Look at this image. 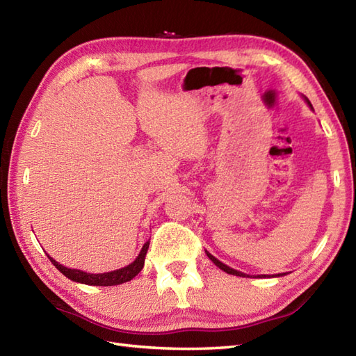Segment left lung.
<instances>
[{"instance_id": "obj_1", "label": "left lung", "mask_w": 356, "mask_h": 356, "mask_svg": "<svg viewBox=\"0 0 356 356\" xmlns=\"http://www.w3.org/2000/svg\"><path fill=\"white\" fill-rule=\"evenodd\" d=\"M305 100H307V103L309 104V107H312V106H311V103H309V100H308V98H305ZM206 254H208V258H209V259H211L213 264H216V266H217L218 268H221L222 271L229 273V275H234V276H241V277L249 276V275H245V273H241V271H238V270H234V268L227 267L226 264H222L221 261H218V259L216 258V256L211 254L209 252H206ZM279 276H282V275H280V273H279V275H273V277H279ZM254 277H268V276H267V275H259V276H254Z\"/></svg>"}]
</instances>
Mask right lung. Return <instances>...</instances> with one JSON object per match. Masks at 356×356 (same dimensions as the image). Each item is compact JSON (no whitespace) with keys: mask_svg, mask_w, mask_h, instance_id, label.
<instances>
[{"mask_svg":"<svg viewBox=\"0 0 356 356\" xmlns=\"http://www.w3.org/2000/svg\"><path fill=\"white\" fill-rule=\"evenodd\" d=\"M148 245H150V241H147L143 249H140L138 258L129 264L127 267L120 268V270H113L109 273H98V275H94V273H86L81 270H76V268H68L62 266L57 261H54L53 258H49V261L53 262V266L59 270L63 276H66L68 279L74 280V282L79 284H86V285H95V286H112V285H120L124 282H129V280L134 279L138 273L143 270L144 267V261H145V254L148 250Z\"/></svg>","mask_w":356,"mask_h":356,"instance_id":"1","label":"right lung"}]
</instances>
